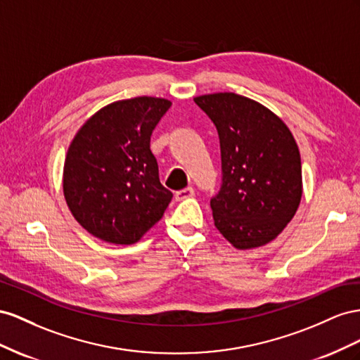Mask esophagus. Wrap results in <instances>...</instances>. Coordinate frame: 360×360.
<instances>
[{"mask_svg": "<svg viewBox=\"0 0 360 360\" xmlns=\"http://www.w3.org/2000/svg\"><path fill=\"white\" fill-rule=\"evenodd\" d=\"M191 196H194L193 187H186V188L178 190L176 193H174V199H176V200H184V199H188Z\"/></svg>", "mask_w": 360, "mask_h": 360, "instance_id": "esophagus-1", "label": "esophagus"}]
</instances>
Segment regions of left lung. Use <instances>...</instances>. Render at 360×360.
I'll list each match as a JSON object with an SVG mask.
<instances>
[{
    "label": "left lung",
    "instance_id": "left-lung-1",
    "mask_svg": "<svg viewBox=\"0 0 360 360\" xmlns=\"http://www.w3.org/2000/svg\"><path fill=\"white\" fill-rule=\"evenodd\" d=\"M194 102L220 139L221 188L211 199L215 228L235 249L259 248L291 221L303 193L299 146L283 120L231 91Z\"/></svg>",
    "mask_w": 360,
    "mask_h": 360
}]
</instances>
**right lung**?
<instances>
[{"label":"right lung","mask_w":360,"mask_h":360,"mask_svg":"<svg viewBox=\"0 0 360 360\" xmlns=\"http://www.w3.org/2000/svg\"><path fill=\"white\" fill-rule=\"evenodd\" d=\"M172 102L139 96L96 111L70 141L63 193L75 220L94 237L134 244L172 200L162 187L150 136Z\"/></svg>","instance_id":"1"}]
</instances>
